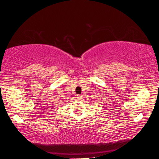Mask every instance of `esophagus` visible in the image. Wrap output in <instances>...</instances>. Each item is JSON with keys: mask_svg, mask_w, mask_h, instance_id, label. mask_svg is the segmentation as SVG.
Segmentation results:
<instances>
[{"mask_svg": "<svg viewBox=\"0 0 159 159\" xmlns=\"http://www.w3.org/2000/svg\"><path fill=\"white\" fill-rule=\"evenodd\" d=\"M77 98H78V100H81L82 99V96H81V95H77Z\"/></svg>", "mask_w": 159, "mask_h": 159, "instance_id": "esophagus-1", "label": "esophagus"}]
</instances>
